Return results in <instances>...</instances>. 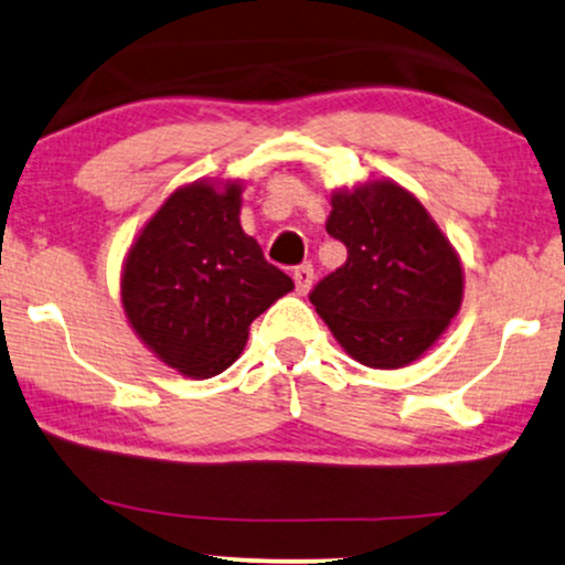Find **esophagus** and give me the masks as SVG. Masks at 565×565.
I'll return each instance as SVG.
<instances>
[{
	"instance_id": "34e87169",
	"label": "esophagus",
	"mask_w": 565,
	"mask_h": 565,
	"mask_svg": "<svg viewBox=\"0 0 565 565\" xmlns=\"http://www.w3.org/2000/svg\"><path fill=\"white\" fill-rule=\"evenodd\" d=\"M294 280H296L298 294L306 296L311 290V282H315V267H311V264H301V267H296Z\"/></svg>"
}]
</instances>
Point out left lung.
Returning <instances> with one entry per match:
<instances>
[{
  "mask_svg": "<svg viewBox=\"0 0 565 565\" xmlns=\"http://www.w3.org/2000/svg\"><path fill=\"white\" fill-rule=\"evenodd\" d=\"M327 233L348 259L311 290L343 351L372 369L422 359L463 301V267L422 201L395 180L335 188Z\"/></svg>",
  "mask_w": 565,
  "mask_h": 565,
  "instance_id": "8db88e82",
  "label": "left lung"
}]
</instances>
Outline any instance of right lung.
Wrapping results in <instances>:
<instances>
[{
  "label": "right lung",
  "mask_w": 565,
  "mask_h": 565,
  "mask_svg": "<svg viewBox=\"0 0 565 565\" xmlns=\"http://www.w3.org/2000/svg\"><path fill=\"white\" fill-rule=\"evenodd\" d=\"M241 180L178 188L130 243L120 301L138 340L191 380L225 372L294 280L241 227Z\"/></svg>",
  "instance_id": "1"
}]
</instances>
